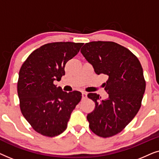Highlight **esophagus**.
Returning <instances> with one entry per match:
<instances>
[{"label": "esophagus", "mask_w": 159, "mask_h": 159, "mask_svg": "<svg viewBox=\"0 0 159 159\" xmlns=\"http://www.w3.org/2000/svg\"><path fill=\"white\" fill-rule=\"evenodd\" d=\"M87 95H88V93L86 92H82V98H85L87 97Z\"/></svg>", "instance_id": "obj_1"}]
</instances>
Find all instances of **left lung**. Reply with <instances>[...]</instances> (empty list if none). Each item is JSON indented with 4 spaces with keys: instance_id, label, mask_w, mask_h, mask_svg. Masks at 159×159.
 Returning <instances> with one entry per match:
<instances>
[{
    "instance_id": "left-lung-1",
    "label": "left lung",
    "mask_w": 159,
    "mask_h": 159,
    "mask_svg": "<svg viewBox=\"0 0 159 159\" xmlns=\"http://www.w3.org/2000/svg\"><path fill=\"white\" fill-rule=\"evenodd\" d=\"M97 75L108 76L105 90L108 98L96 93L88 97L95 102L88 114L89 127L95 134L108 138L119 133L138 114L145 90L143 71L138 58L122 45L109 41L85 43L81 49Z\"/></svg>"
}]
</instances>
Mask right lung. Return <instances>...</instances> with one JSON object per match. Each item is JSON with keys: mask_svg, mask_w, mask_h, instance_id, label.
I'll use <instances>...</instances> for the list:
<instances>
[{"mask_svg": "<svg viewBox=\"0 0 159 159\" xmlns=\"http://www.w3.org/2000/svg\"><path fill=\"white\" fill-rule=\"evenodd\" d=\"M82 45L71 42L43 45L28 56L19 70L17 92L21 114L43 135L52 138L61 134L82 98L79 91L64 92L53 82L60 81L66 62Z\"/></svg>", "mask_w": 159, "mask_h": 159, "instance_id": "obj_1", "label": "right lung"}]
</instances>
